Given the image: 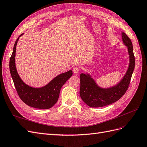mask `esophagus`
<instances>
[{"mask_svg": "<svg viewBox=\"0 0 147 147\" xmlns=\"http://www.w3.org/2000/svg\"><path fill=\"white\" fill-rule=\"evenodd\" d=\"M79 71H80V69H79L78 67H74V68L73 69V72H74V74H77V73H78Z\"/></svg>", "mask_w": 147, "mask_h": 147, "instance_id": "obj_1", "label": "esophagus"}]
</instances>
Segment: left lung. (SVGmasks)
Instances as JSON below:
<instances>
[{
	"label": "left lung",
	"instance_id": "left-lung-1",
	"mask_svg": "<svg viewBox=\"0 0 147 147\" xmlns=\"http://www.w3.org/2000/svg\"><path fill=\"white\" fill-rule=\"evenodd\" d=\"M122 38L124 45L127 47L130 63L126 75L117 85L107 89L101 88L90 75L80 74V95L84 103L91 107H101L114 103L121 98L129 86L135 67V57L131 39L124 32Z\"/></svg>",
	"mask_w": 147,
	"mask_h": 147
}]
</instances>
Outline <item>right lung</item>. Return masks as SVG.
Segmentation results:
<instances>
[{"mask_svg":"<svg viewBox=\"0 0 147 147\" xmlns=\"http://www.w3.org/2000/svg\"><path fill=\"white\" fill-rule=\"evenodd\" d=\"M19 37L15 43L9 63L10 74L18 94L22 101L30 107L39 109H50L58 100L61 88L72 76V71L59 75L44 87L34 88L29 86L22 81L16 69L15 53Z\"/></svg>","mask_w":147,"mask_h":147,"instance_id":"right-lung-1","label":"right lung"}]
</instances>
